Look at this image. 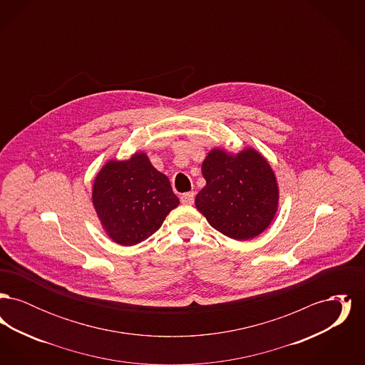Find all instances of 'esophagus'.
Returning <instances> with one entry per match:
<instances>
[{"label": "esophagus", "instance_id": "1", "mask_svg": "<svg viewBox=\"0 0 365 365\" xmlns=\"http://www.w3.org/2000/svg\"><path fill=\"white\" fill-rule=\"evenodd\" d=\"M180 202L186 204V205H191L194 202V192H185L180 195Z\"/></svg>", "mask_w": 365, "mask_h": 365}]
</instances>
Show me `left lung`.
Listing matches in <instances>:
<instances>
[{"label":"left lung","instance_id":"8db88e82","mask_svg":"<svg viewBox=\"0 0 365 365\" xmlns=\"http://www.w3.org/2000/svg\"><path fill=\"white\" fill-rule=\"evenodd\" d=\"M201 170L207 185L195 197V208L215 230L247 241L271 225L278 212V180L256 149L246 148L237 155L212 149Z\"/></svg>","mask_w":365,"mask_h":365}]
</instances>
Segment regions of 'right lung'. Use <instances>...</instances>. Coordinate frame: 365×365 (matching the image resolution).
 Wrapping results in <instances>:
<instances>
[{"mask_svg":"<svg viewBox=\"0 0 365 365\" xmlns=\"http://www.w3.org/2000/svg\"><path fill=\"white\" fill-rule=\"evenodd\" d=\"M91 201L106 235L122 246L148 240L179 205L170 179L143 152L109 160L94 179Z\"/></svg>","mask_w":365,"mask_h":365,"instance_id":"1","label":"right lung"}]
</instances>
